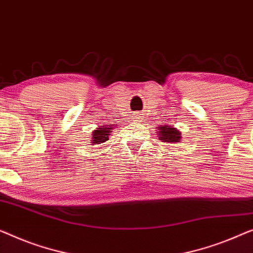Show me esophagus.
Instances as JSON below:
<instances>
[{
	"label": "esophagus",
	"instance_id": "34e87169",
	"mask_svg": "<svg viewBox=\"0 0 253 253\" xmlns=\"http://www.w3.org/2000/svg\"><path fill=\"white\" fill-rule=\"evenodd\" d=\"M133 119H134V121H141L142 120V116H141V114H134V116H133Z\"/></svg>",
	"mask_w": 253,
	"mask_h": 253
}]
</instances>
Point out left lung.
Wrapping results in <instances>:
<instances>
[{
  "label": "left lung",
  "instance_id": "obj_1",
  "mask_svg": "<svg viewBox=\"0 0 253 253\" xmlns=\"http://www.w3.org/2000/svg\"><path fill=\"white\" fill-rule=\"evenodd\" d=\"M157 131V135H160L159 139L164 142H169V144H179L182 141V135L181 131H179L177 127L173 126H161Z\"/></svg>",
  "mask_w": 253,
  "mask_h": 253
}]
</instances>
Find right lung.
Returning <instances> with one entry per match:
<instances>
[{
    "instance_id": "right-lung-1",
    "label": "right lung",
    "mask_w": 253,
    "mask_h": 253,
    "mask_svg": "<svg viewBox=\"0 0 253 253\" xmlns=\"http://www.w3.org/2000/svg\"><path fill=\"white\" fill-rule=\"evenodd\" d=\"M113 127L111 126H99L96 130H93V132H91V145H99L104 144L105 141L108 140V137L111 135Z\"/></svg>"
}]
</instances>
